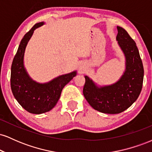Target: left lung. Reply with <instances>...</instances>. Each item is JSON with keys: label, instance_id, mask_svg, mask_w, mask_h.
Returning a JSON list of instances; mask_svg holds the SVG:
<instances>
[{"label": "left lung", "instance_id": "1", "mask_svg": "<svg viewBox=\"0 0 152 152\" xmlns=\"http://www.w3.org/2000/svg\"><path fill=\"white\" fill-rule=\"evenodd\" d=\"M116 41L125 56V70L117 81L99 86L85 76L83 94L91 107L104 114H119L130 107L142 88L144 67L135 41L123 28L117 26Z\"/></svg>", "mask_w": 152, "mask_h": 152}]
</instances>
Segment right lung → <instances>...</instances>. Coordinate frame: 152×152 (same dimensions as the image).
I'll list each match as a JSON object with an SVG mask.
<instances>
[{
    "mask_svg": "<svg viewBox=\"0 0 152 152\" xmlns=\"http://www.w3.org/2000/svg\"><path fill=\"white\" fill-rule=\"evenodd\" d=\"M45 24H35L26 33L19 45L11 66L10 86L17 102L29 113L41 114L48 112L56 105L64 87L76 76V71L61 75L47 83H38L30 77L24 66V53L34 31Z\"/></svg>",
    "mask_w": 152,
    "mask_h": 152,
    "instance_id": "right-lung-1",
    "label": "right lung"
}]
</instances>
